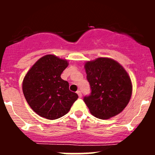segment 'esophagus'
<instances>
[{
  "instance_id": "34e87169",
  "label": "esophagus",
  "mask_w": 155,
  "mask_h": 155,
  "mask_svg": "<svg viewBox=\"0 0 155 155\" xmlns=\"http://www.w3.org/2000/svg\"><path fill=\"white\" fill-rule=\"evenodd\" d=\"M76 93H77L78 96H79V97H82V92H81L80 91H78L76 92Z\"/></svg>"
}]
</instances>
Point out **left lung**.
Instances as JSON below:
<instances>
[{"label": "left lung", "mask_w": 155, "mask_h": 155, "mask_svg": "<svg viewBox=\"0 0 155 155\" xmlns=\"http://www.w3.org/2000/svg\"><path fill=\"white\" fill-rule=\"evenodd\" d=\"M91 93L84 97L96 118L108 119L122 112L130 100L132 83L124 68L116 61L98 58L85 64Z\"/></svg>", "instance_id": "obj_1"}]
</instances>
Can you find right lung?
<instances>
[{
	"mask_svg": "<svg viewBox=\"0 0 155 155\" xmlns=\"http://www.w3.org/2000/svg\"><path fill=\"white\" fill-rule=\"evenodd\" d=\"M68 66L67 60L54 54L40 58L28 70L22 82L24 96L40 116L54 120L66 115L77 100L69 90V83L61 78Z\"/></svg>",
	"mask_w": 155,
	"mask_h": 155,
	"instance_id": "add662e5",
	"label": "right lung"
}]
</instances>
